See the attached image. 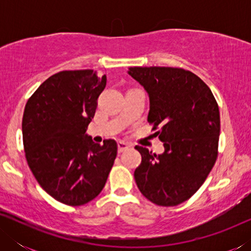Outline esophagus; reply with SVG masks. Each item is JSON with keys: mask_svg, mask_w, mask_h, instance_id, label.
Listing matches in <instances>:
<instances>
[{"mask_svg": "<svg viewBox=\"0 0 251 251\" xmlns=\"http://www.w3.org/2000/svg\"><path fill=\"white\" fill-rule=\"evenodd\" d=\"M130 147L129 144H126V142H119L118 143V149H119V153H122L123 151L128 150Z\"/></svg>", "mask_w": 251, "mask_h": 251, "instance_id": "1", "label": "esophagus"}]
</instances>
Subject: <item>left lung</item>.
Masks as SVG:
<instances>
[{"instance_id": "1", "label": "left lung", "mask_w": 251, "mask_h": 251, "mask_svg": "<svg viewBox=\"0 0 251 251\" xmlns=\"http://www.w3.org/2000/svg\"><path fill=\"white\" fill-rule=\"evenodd\" d=\"M128 74L150 98L147 121L153 125L164 152L142 146L135 180L146 199L173 207L197 192L217 159L221 118L207 84L190 71L174 67H130Z\"/></svg>"}]
</instances>
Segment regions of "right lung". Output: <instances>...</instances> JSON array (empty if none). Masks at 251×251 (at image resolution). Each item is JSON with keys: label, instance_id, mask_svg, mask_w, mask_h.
Masks as SVG:
<instances>
[{"label": "right lung", "instance_id": "right-lung-1", "mask_svg": "<svg viewBox=\"0 0 251 251\" xmlns=\"http://www.w3.org/2000/svg\"><path fill=\"white\" fill-rule=\"evenodd\" d=\"M106 80L92 70L59 72L44 81L25 106L27 163L41 187L61 203L94 200L114 163L115 140L99 145L87 133Z\"/></svg>", "mask_w": 251, "mask_h": 251}]
</instances>
